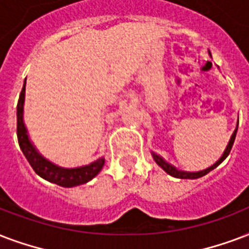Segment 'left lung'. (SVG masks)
I'll list each match as a JSON object with an SVG mask.
<instances>
[{"label": "left lung", "mask_w": 249, "mask_h": 249, "mask_svg": "<svg viewBox=\"0 0 249 249\" xmlns=\"http://www.w3.org/2000/svg\"><path fill=\"white\" fill-rule=\"evenodd\" d=\"M238 123H236V128H235L234 133L231 134L230 141H229V143H227V146H226V149H225V151H223V154H222L221 158L218 159L217 162L214 163L213 166L208 167L206 170L198 171V172H187V171H180V170H178L176 167L172 166V164H170L168 162H166V160H164V159H163L160 155H157L155 153H151V154H153V158H154V160L157 162V164H158L160 168H163V170L166 171L168 175L174 176V178H178V179H198V178H202V176H205L206 174H209L210 171L214 170L215 167L219 166V164H221V163L223 162L226 158H227V155L230 154L231 147H232V145H234L235 137H236V132H238Z\"/></svg>", "instance_id": "obj_1"}]
</instances>
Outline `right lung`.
Returning a JSON list of instances; mask_svg holds the SVG:
<instances>
[{
	"mask_svg": "<svg viewBox=\"0 0 249 249\" xmlns=\"http://www.w3.org/2000/svg\"><path fill=\"white\" fill-rule=\"evenodd\" d=\"M24 92H26V81H24L23 89L19 95L18 106H17V136H18L19 147L28 163L31 164L34 171L47 181L65 188L77 187V185H81V184H85L90 181L91 179H94L103 168L104 158L96 159L95 162L90 163L87 166L77 167V168H64V167L49 162L48 159H45L36 150V147L32 145V142L28 138L27 129L23 123Z\"/></svg>",
	"mask_w": 249,
	"mask_h": 249,
	"instance_id": "obj_1",
	"label": "right lung"
}]
</instances>
